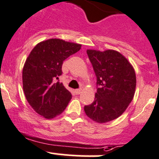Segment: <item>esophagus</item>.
Listing matches in <instances>:
<instances>
[{
    "label": "esophagus",
    "instance_id": "34e87169",
    "mask_svg": "<svg viewBox=\"0 0 159 159\" xmlns=\"http://www.w3.org/2000/svg\"><path fill=\"white\" fill-rule=\"evenodd\" d=\"M81 91H82V90L81 89H76V90H75V93L76 94H80L81 93Z\"/></svg>",
    "mask_w": 159,
    "mask_h": 159
}]
</instances>
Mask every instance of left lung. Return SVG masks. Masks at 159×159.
Instances as JSON below:
<instances>
[{
  "instance_id": "obj_1",
  "label": "left lung",
  "mask_w": 159,
  "mask_h": 159,
  "mask_svg": "<svg viewBox=\"0 0 159 159\" xmlns=\"http://www.w3.org/2000/svg\"><path fill=\"white\" fill-rule=\"evenodd\" d=\"M97 78V92L91 105L84 106L88 117L97 123L117 118L127 109L136 85L134 68L117 51L87 49Z\"/></svg>"
}]
</instances>
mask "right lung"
<instances>
[{
	"mask_svg": "<svg viewBox=\"0 0 159 159\" xmlns=\"http://www.w3.org/2000/svg\"><path fill=\"white\" fill-rule=\"evenodd\" d=\"M81 45L51 39L32 49L23 69V87L26 98L36 113L52 119L61 114L72 94L59 80L65 59L78 52Z\"/></svg>",
	"mask_w": 159,
	"mask_h": 159,
	"instance_id": "add662e5",
	"label": "right lung"
}]
</instances>
